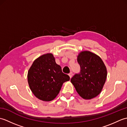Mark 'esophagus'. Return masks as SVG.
Segmentation results:
<instances>
[{"label":"esophagus","instance_id":"obj_1","mask_svg":"<svg viewBox=\"0 0 127 127\" xmlns=\"http://www.w3.org/2000/svg\"><path fill=\"white\" fill-rule=\"evenodd\" d=\"M72 75H73V74H72V72H70V73L69 74V77H70V79L72 77Z\"/></svg>","mask_w":127,"mask_h":127}]
</instances>
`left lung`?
<instances>
[{"instance_id": "8db88e82", "label": "left lung", "mask_w": 127, "mask_h": 127, "mask_svg": "<svg viewBox=\"0 0 127 127\" xmlns=\"http://www.w3.org/2000/svg\"><path fill=\"white\" fill-rule=\"evenodd\" d=\"M80 73L71 79L77 93L83 99L95 98L101 93L107 77L106 67L99 56L88 51H82L77 56Z\"/></svg>"}]
</instances>
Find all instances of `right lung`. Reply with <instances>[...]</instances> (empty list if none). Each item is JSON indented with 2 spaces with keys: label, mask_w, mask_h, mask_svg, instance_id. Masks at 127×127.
<instances>
[{
  "label": "right lung",
  "mask_w": 127,
  "mask_h": 127,
  "mask_svg": "<svg viewBox=\"0 0 127 127\" xmlns=\"http://www.w3.org/2000/svg\"><path fill=\"white\" fill-rule=\"evenodd\" d=\"M27 77L32 93L44 101L55 99L63 83L70 80L68 75L62 72L61 66L56 63L55 57L50 53L44 54L34 61Z\"/></svg>",
  "instance_id": "1"
}]
</instances>
